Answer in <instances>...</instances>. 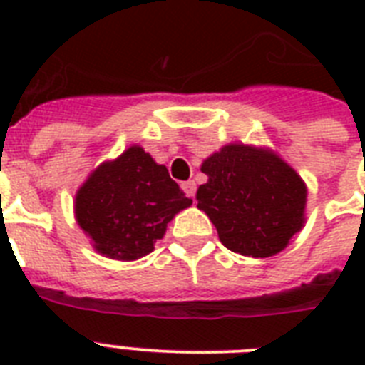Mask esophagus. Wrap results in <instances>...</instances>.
<instances>
[{
    "instance_id": "1",
    "label": "esophagus",
    "mask_w": 365,
    "mask_h": 365,
    "mask_svg": "<svg viewBox=\"0 0 365 365\" xmlns=\"http://www.w3.org/2000/svg\"><path fill=\"white\" fill-rule=\"evenodd\" d=\"M182 187H183V191H185V195L193 199L195 193H197V183H195L193 180H189V182H183L182 183Z\"/></svg>"
}]
</instances>
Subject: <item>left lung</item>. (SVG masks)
<instances>
[{
    "label": "left lung",
    "instance_id": "8db88e82",
    "mask_svg": "<svg viewBox=\"0 0 365 365\" xmlns=\"http://www.w3.org/2000/svg\"><path fill=\"white\" fill-rule=\"evenodd\" d=\"M200 170L208 182L197 189V206L231 252L271 257L305 227V182L272 149L227 143Z\"/></svg>",
    "mask_w": 365,
    "mask_h": 365
}]
</instances>
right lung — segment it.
<instances>
[{
  "label": "right lung",
  "instance_id": "add662e5",
  "mask_svg": "<svg viewBox=\"0 0 365 365\" xmlns=\"http://www.w3.org/2000/svg\"><path fill=\"white\" fill-rule=\"evenodd\" d=\"M191 205L166 166L134 143L88 174L77 189L73 214L100 255L134 261L153 252L168 222Z\"/></svg>",
  "mask_w": 365,
  "mask_h": 365
}]
</instances>
